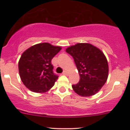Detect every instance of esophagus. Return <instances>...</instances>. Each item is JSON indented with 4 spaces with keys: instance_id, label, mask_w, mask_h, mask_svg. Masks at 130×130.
<instances>
[{
    "instance_id": "esophagus-1",
    "label": "esophagus",
    "mask_w": 130,
    "mask_h": 130,
    "mask_svg": "<svg viewBox=\"0 0 130 130\" xmlns=\"http://www.w3.org/2000/svg\"><path fill=\"white\" fill-rule=\"evenodd\" d=\"M62 74H64V75H67V74H68V71H66V70H65V71H63V73H62Z\"/></svg>"
}]
</instances>
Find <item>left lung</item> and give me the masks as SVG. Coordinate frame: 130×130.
Returning <instances> with one entry per match:
<instances>
[{
  "mask_svg": "<svg viewBox=\"0 0 130 130\" xmlns=\"http://www.w3.org/2000/svg\"><path fill=\"white\" fill-rule=\"evenodd\" d=\"M66 52L74 59L80 76L79 83L72 85L74 92L82 96L96 94L108 77V63L104 54L89 43H77Z\"/></svg>",
  "mask_w": 130,
  "mask_h": 130,
  "instance_id": "left-lung-1",
  "label": "left lung"
}]
</instances>
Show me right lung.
I'll return each mask as SVG.
<instances>
[{"instance_id": "obj_1", "label": "right lung", "mask_w": 130, "mask_h": 130, "mask_svg": "<svg viewBox=\"0 0 130 130\" xmlns=\"http://www.w3.org/2000/svg\"><path fill=\"white\" fill-rule=\"evenodd\" d=\"M61 49L43 43L31 46L22 53L18 63L19 73L27 89L43 93L53 87L59 76L54 73L51 60Z\"/></svg>"}]
</instances>
